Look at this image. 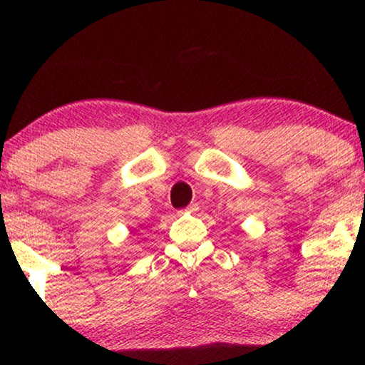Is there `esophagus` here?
Listing matches in <instances>:
<instances>
[{"instance_id":"obj_1","label":"esophagus","mask_w":365,"mask_h":365,"mask_svg":"<svg viewBox=\"0 0 365 365\" xmlns=\"http://www.w3.org/2000/svg\"><path fill=\"white\" fill-rule=\"evenodd\" d=\"M199 209V206H197V202H192V204H189V206L184 209V212H196Z\"/></svg>"}]
</instances>
